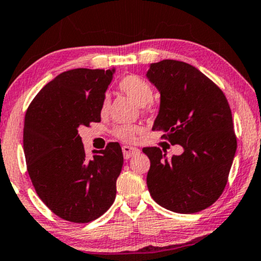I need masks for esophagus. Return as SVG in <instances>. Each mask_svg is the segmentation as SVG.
Segmentation results:
<instances>
[{
	"instance_id": "1",
	"label": "esophagus",
	"mask_w": 261,
	"mask_h": 261,
	"mask_svg": "<svg viewBox=\"0 0 261 261\" xmlns=\"http://www.w3.org/2000/svg\"><path fill=\"white\" fill-rule=\"evenodd\" d=\"M122 153L124 159H129L132 156L137 155V154L140 153V150L135 147H130V146H123L122 147Z\"/></svg>"
}]
</instances>
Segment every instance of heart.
Wrapping results in <instances>:
<instances>
[{"instance_id": "heart-1", "label": "heart", "mask_w": 261, "mask_h": 261, "mask_svg": "<svg viewBox=\"0 0 261 261\" xmlns=\"http://www.w3.org/2000/svg\"><path fill=\"white\" fill-rule=\"evenodd\" d=\"M119 88L123 94H126L128 97L134 100L140 107H145L153 100V89L148 82L143 79L137 76V75H128L123 77L119 84ZM111 107V100L108 96H106L102 105H101V113L107 114ZM140 128L138 126H122L116 130V135L119 139L123 141L130 142L135 139V134L138 133Z\"/></svg>"}]
</instances>
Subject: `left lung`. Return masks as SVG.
<instances>
[{
    "label": "left lung",
    "instance_id": "left-lung-1",
    "mask_svg": "<svg viewBox=\"0 0 261 261\" xmlns=\"http://www.w3.org/2000/svg\"><path fill=\"white\" fill-rule=\"evenodd\" d=\"M160 93L153 129L165 130L180 155L146 147L147 186L154 201L175 213H195L217 201L237 150L232 113L220 88L198 68L176 60L150 63L146 74Z\"/></svg>",
    "mask_w": 261,
    "mask_h": 261
}]
</instances>
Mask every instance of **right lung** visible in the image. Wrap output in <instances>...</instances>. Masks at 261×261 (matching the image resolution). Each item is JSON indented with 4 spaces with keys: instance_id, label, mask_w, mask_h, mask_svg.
<instances>
[{
    "instance_id": "1",
    "label": "right lung",
    "mask_w": 261,
    "mask_h": 261,
    "mask_svg": "<svg viewBox=\"0 0 261 261\" xmlns=\"http://www.w3.org/2000/svg\"><path fill=\"white\" fill-rule=\"evenodd\" d=\"M115 68L63 71L34 97L25 113L23 149L40 199L67 221H93L116 195L121 147L108 143L88 159L79 128L101 121V105Z\"/></svg>"
}]
</instances>
